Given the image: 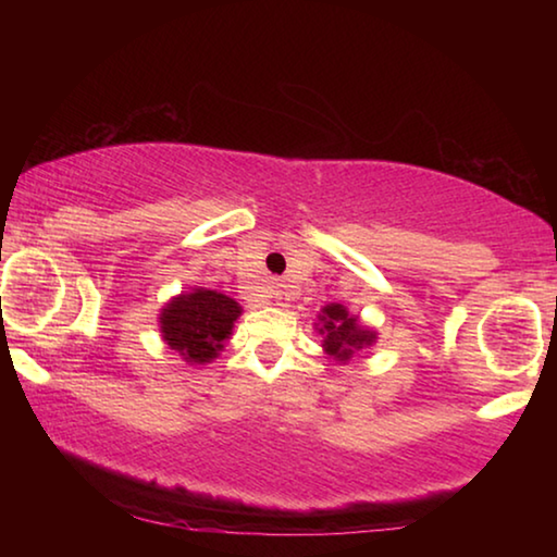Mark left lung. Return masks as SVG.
<instances>
[{
    "label": "left lung",
    "instance_id": "obj_1",
    "mask_svg": "<svg viewBox=\"0 0 557 557\" xmlns=\"http://www.w3.org/2000/svg\"><path fill=\"white\" fill-rule=\"evenodd\" d=\"M314 329L324 338V354L338 363H348L358 351L371 348L375 344V338H379L375 329L366 326L361 319L348 312V309L344 305H338V301L322 307V312L317 314Z\"/></svg>",
    "mask_w": 557,
    "mask_h": 557
}]
</instances>
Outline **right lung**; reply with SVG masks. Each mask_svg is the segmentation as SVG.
I'll return each instance as SVG.
<instances>
[{"instance_id": "add662e5", "label": "right lung", "mask_w": 557, "mask_h": 557, "mask_svg": "<svg viewBox=\"0 0 557 557\" xmlns=\"http://www.w3.org/2000/svg\"><path fill=\"white\" fill-rule=\"evenodd\" d=\"M240 314L243 307L223 292L191 287L162 307L159 332L188 366H206L221 356Z\"/></svg>"}]
</instances>
